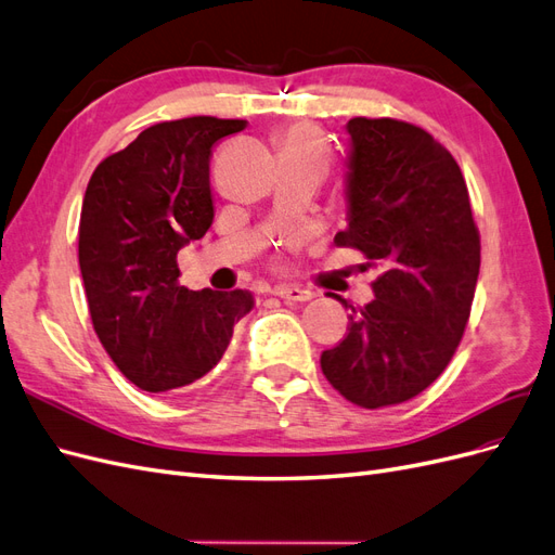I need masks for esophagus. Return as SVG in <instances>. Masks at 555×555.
Listing matches in <instances>:
<instances>
[{
	"label": "esophagus",
	"instance_id": "esophagus-1",
	"mask_svg": "<svg viewBox=\"0 0 555 555\" xmlns=\"http://www.w3.org/2000/svg\"><path fill=\"white\" fill-rule=\"evenodd\" d=\"M275 296L284 298L287 304H304V300L314 298V292L300 289V287H296V284H280V287H275Z\"/></svg>",
	"mask_w": 555,
	"mask_h": 555
}]
</instances>
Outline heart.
Listing matches in <instances>:
<instances>
[{
  "instance_id": "b5f03b06",
  "label": "heart",
  "mask_w": 555,
  "mask_h": 555,
  "mask_svg": "<svg viewBox=\"0 0 555 555\" xmlns=\"http://www.w3.org/2000/svg\"><path fill=\"white\" fill-rule=\"evenodd\" d=\"M280 155H296L306 157L317 164H322L324 169L328 166V150L324 139L319 137V131L308 125H296L289 131L282 133L280 139Z\"/></svg>"
}]
</instances>
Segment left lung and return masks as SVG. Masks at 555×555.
Listing matches in <instances>:
<instances>
[{
    "label": "left lung",
    "instance_id": "1",
    "mask_svg": "<svg viewBox=\"0 0 555 555\" xmlns=\"http://www.w3.org/2000/svg\"><path fill=\"white\" fill-rule=\"evenodd\" d=\"M347 133V229L335 245L361 249L384 273L322 371L354 405L377 410L442 375L473 308L481 245L459 164L428 131L354 117Z\"/></svg>",
    "mask_w": 555,
    "mask_h": 555
}]
</instances>
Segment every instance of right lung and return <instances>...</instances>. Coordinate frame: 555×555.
Wrapping results in <instances>:
<instances>
[{"label":"right lung","mask_w":555,"mask_h":555,"mask_svg":"<svg viewBox=\"0 0 555 555\" xmlns=\"http://www.w3.org/2000/svg\"><path fill=\"white\" fill-rule=\"evenodd\" d=\"M245 120L198 115L141 131L96 166L82 196L78 263L94 331L143 391L188 386L220 363L249 292L180 287L178 251L206 236L212 145Z\"/></svg>","instance_id":"add662e5"}]
</instances>
